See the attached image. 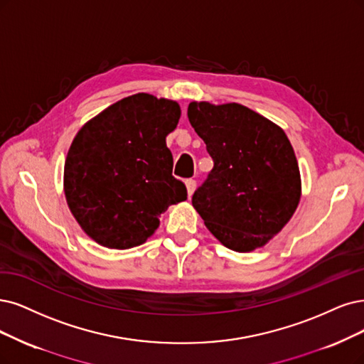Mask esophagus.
<instances>
[{
    "label": "esophagus",
    "instance_id": "1",
    "mask_svg": "<svg viewBox=\"0 0 364 364\" xmlns=\"http://www.w3.org/2000/svg\"><path fill=\"white\" fill-rule=\"evenodd\" d=\"M186 189H187V195H189V198L193 195V192H195V189H196V181L195 180H192V178H189L186 181Z\"/></svg>",
    "mask_w": 364,
    "mask_h": 364
}]
</instances>
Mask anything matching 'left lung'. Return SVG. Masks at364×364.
Wrapping results in <instances>:
<instances>
[{"mask_svg":"<svg viewBox=\"0 0 364 364\" xmlns=\"http://www.w3.org/2000/svg\"><path fill=\"white\" fill-rule=\"evenodd\" d=\"M187 117L214 166L192 204L208 231L235 252L265 246L301 198L299 161L284 129L240 103L192 102Z\"/></svg>","mask_w":364,"mask_h":364,"instance_id":"left-lung-1","label":"left lung"}]
</instances>
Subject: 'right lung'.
I'll use <instances>...</instances> for the list:
<instances>
[{"mask_svg":"<svg viewBox=\"0 0 364 364\" xmlns=\"http://www.w3.org/2000/svg\"><path fill=\"white\" fill-rule=\"evenodd\" d=\"M180 105L138 92L80 127L64 164V195L82 231L107 249L145 243L160 214L187 199L172 175L166 136Z\"/></svg>","mask_w":364,"mask_h":364,"instance_id":"obj_1","label":"right lung"}]
</instances>
